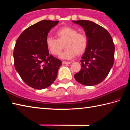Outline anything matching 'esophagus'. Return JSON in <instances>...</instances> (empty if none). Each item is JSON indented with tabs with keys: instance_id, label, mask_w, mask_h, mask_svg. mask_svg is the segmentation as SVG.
I'll return each instance as SVG.
<instances>
[{
	"instance_id": "esophagus-1",
	"label": "esophagus",
	"mask_w": 130,
	"mask_h": 130,
	"mask_svg": "<svg viewBox=\"0 0 130 130\" xmlns=\"http://www.w3.org/2000/svg\"><path fill=\"white\" fill-rule=\"evenodd\" d=\"M62 64H70V63H72V62H68V61H62Z\"/></svg>"
}]
</instances>
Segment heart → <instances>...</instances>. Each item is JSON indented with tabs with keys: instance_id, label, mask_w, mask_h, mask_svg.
<instances>
[{
	"instance_id": "b5f03b06",
	"label": "heart",
	"mask_w": 130,
	"mask_h": 130,
	"mask_svg": "<svg viewBox=\"0 0 130 130\" xmlns=\"http://www.w3.org/2000/svg\"><path fill=\"white\" fill-rule=\"evenodd\" d=\"M57 38L47 36L46 38V46L48 50L53 56L60 55L63 47L67 48L62 53L60 57L65 60H70L77 54L85 52L88 45L87 35L78 32L77 30L71 27H63L57 31Z\"/></svg>"
}]
</instances>
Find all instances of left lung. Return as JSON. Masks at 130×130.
I'll return each instance as SVG.
<instances>
[{
    "instance_id": "1",
    "label": "left lung",
    "mask_w": 130,
    "mask_h": 130,
    "mask_svg": "<svg viewBox=\"0 0 130 130\" xmlns=\"http://www.w3.org/2000/svg\"><path fill=\"white\" fill-rule=\"evenodd\" d=\"M84 28L88 45L80 60L81 69L74 77L81 84L92 86L106 78L114 62L115 45L108 31L93 22L73 21Z\"/></svg>"
}]
</instances>
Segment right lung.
<instances>
[{"mask_svg": "<svg viewBox=\"0 0 130 130\" xmlns=\"http://www.w3.org/2000/svg\"><path fill=\"white\" fill-rule=\"evenodd\" d=\"M58 21L43 20L26 28L17 39L14 50L15 69L28 86L46 88L56 80L61 61L49 54L45 40Z\"/></svg>", "mask_w": 130, "mask_h": 130, "instance_id": "obj_1", "label": "right lung"}]
</instances>
